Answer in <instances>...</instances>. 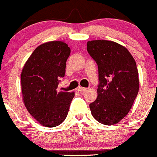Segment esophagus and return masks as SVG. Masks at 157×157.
Segmentation results:
<instances>
[{
  "label": "esophagus",
  "mask_w": 157,
  "mask_h": 157,
  "mask_svg": "<svg viewBox=\"0 0 157 157\" xmlns=\"http://www.w3.org/2000/svg\"><path fill=\"white\" fill-rule=\"evenodd\" d=\"M77 91H78V92H84V91H86L87 90V88H83V87H78V88H77Z\"/></svg>",
  "instance_id": "34e87169"
}]
</instances>
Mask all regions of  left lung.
<instances>
[{
	"instance_id": "8db88e82",
	"label": "left lung",
	"mask_w": 157,
	"mask_h": 157,
	"mask_svg": "<svg viewBox=\"0 0 157 157\" xmlns=\"http://www.w3.org/2000/svg\"><path fill=\"white\" fill-rule=\"evenodd\" d=\"M87 50L98 65L97 98L89 107L92 116L111 126L127 115L139 90L137 64L129 50L109 40L87 43Z\"/></svg>"
}]
</instances>
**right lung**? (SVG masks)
I'll list each match as a JSON object with an SVG mask.
<instances>
[{
	"label": "right lung",
	"instance_id": "add662e5",
	"mask_svg": "<svg viewBox=\"0 0 157 157\" xmlns=\"http://www.w3.org/2000/svg\"><path fill=\"white\" fill-rule=\"evenodd\" d=\"M70 48L63 41L43 43L31 54L21 72L23 101L28 112L45 127H55L67 117L73 92H58Z\"/></svg>",
	"mask_w": 157,
	"mask_h": 157
}]
</instances>
